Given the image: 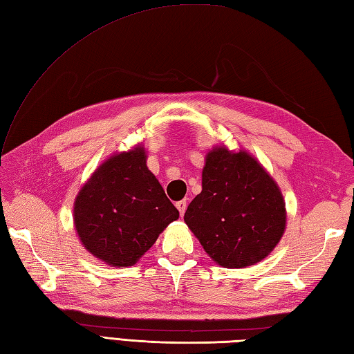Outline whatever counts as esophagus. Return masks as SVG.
<instances>
[{"label": "esophagus", "mask_w": 354, "mask_h": 354, "mask_svg": "<svg viewBox=\"0 0 354 354\" xmlns=\"http://www.w3.org/2000/svg\"><path fill=\"white\" fill-rule=\"evenodd\" d=\"M175 207L178 208L179 214L184 216V212H185V209H187V201H185V199H184V201H178V202L175 203Z\"/></svg>", "instance_id": "esophagus-1"}]
</instances>
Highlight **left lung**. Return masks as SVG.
<instances>
[{
    "mask_svg": "<svg viewBox=\"0 0 354 354\" xmlns=\"http://www.w3.org/2000/svg\"><path fill=\"white\" fill-rule=\"evenodd\" d=\"M184 220L217 264L243 268L264 259L282 238L285 202L273 178L248 152L218 147L207 155L202 192Z\"/></svg>",
    "mask_w": 354,
    "mask_h": 354,
    "instance_id": "left-lung-1",
    "label": "left lung"
}]
</instances>
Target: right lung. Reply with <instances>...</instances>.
I'll return each instance as SVG.
<instances>
[{
    "instance_id": "right-lung-1",
    "label": "right lung",
    "mask_w": 354,
    "mask_h": 354,
    "mask_svg": "<svg viewBox=\"0 0 354 354\" xmlns=\"http://www.w3.org/2000/svg\"><path fill=\"white\" fill-rule=\"evenodd\" d=\"M178 217L140 146L106 160L81 188L73 208L81 243L113 267L134 266Z\"/></svg>"
}]
</instances>
